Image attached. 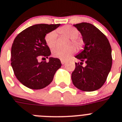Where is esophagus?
Wrapping results in <instances>:
<instances>
[{
    "label": "esophagus",
    "instance_id": "esophagus-1",
    "mask_svg": "<svg viewBox=\"0 0 122 122\" xmlns=\"http://www.w3.org/2000/svg\"><path fill=\"white\" fill-rule=\"evenodd\" d=\"M61 64H65L66 61H65V60H61Z\"/></svg>",
    "mask_w": 122,
    "mask_h": 122
}]
</instances>
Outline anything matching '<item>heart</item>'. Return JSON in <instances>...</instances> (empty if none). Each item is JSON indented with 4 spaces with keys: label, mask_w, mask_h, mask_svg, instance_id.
Masks as SVG:
<instances>
[{
    "label": "heart",
    "mask_w": 122,
    "mask_h": 122,
    "mask_svg": "<svg viewBox=\"0 0 122 122\" xmlns=\"http://www.w3.org/2000/svg\"><path fill=\"white\" fill-rule=\"evenodd\" d=\"M58 32L60 34L71 39V42L70 44H71L72 43L78 48L80 47L82 45V41L78 37L79 34V30L76 27L69 25H66L59 28L58 29ZM45 42L49 48L53 49L55 48L57 42L56 32L55 30H52L46 34L45 36ZM75 52L76 48L71 46L66 48H55L53 50L52 55L55 58H60L61 60H67Z\"/></svg>",
    "instance_id": "heart-1"
}]
</instances>
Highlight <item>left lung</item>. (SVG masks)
Returning <instances> with one entry per match:
<instances>
[{"mask_svg":"<svg viewBox=\"0 0 122 122\" xmlns=\"http://www.w3.org/2000/svg\"><path fill=\"white\" fill-rule=\"evenodd\" d=\"M81 34L84 50L76 56L81 61L76 62L71 75L74 86L83 92H93L100 88L106 81L112 67V50L106 36L100 30L87 23L74 24ZM86 66H82L83 62Z\"/></svg>","mask_w":122,"mask_h":122,"instance_id":"left-lung-1","label":"left lung"}]
</instances>
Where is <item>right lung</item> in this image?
<instances>
[{
    "label": "right lung",
    "mask_w": 122,
    "mask_h": 122,
    "mask_svg": "<svg viewBox=\"0 0 122 122\" xmlns=\"http://www.w3.org/2000/svg\"><path fill=\"white\" fill-rule=\"evenodd\" d=\"M60 24H39L27 27L18 34L11 46V65L17 79L26 87L39 90L52 81L54 75L60 68L58 58H48L51 51L45 42V36Z\"/></svg>",
    "instance_id": "right-lung-1"
}]
</instances>
